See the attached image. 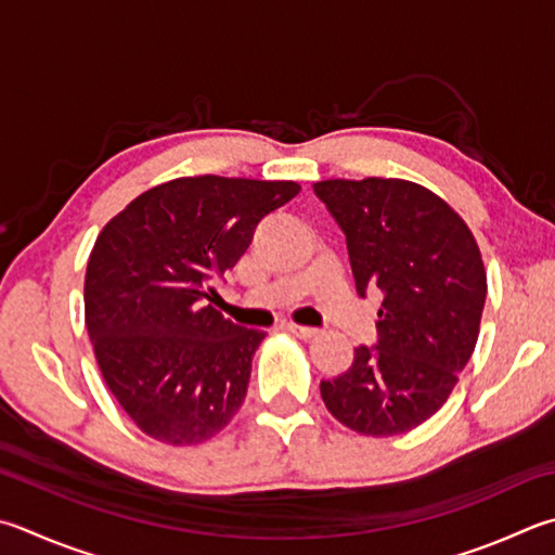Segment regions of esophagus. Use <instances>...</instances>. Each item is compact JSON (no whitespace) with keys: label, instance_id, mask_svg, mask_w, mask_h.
Returning a JSON list of instances; mask_svg holds the SVG:
<instances>
[{"label":"esophagus","instance_id":"esophagus-1","mask_svg":"<svg viewBox=\"0 0 555 555\" xmlns=\"http://www.w3.org/2000/svg\"><path fill=\"white\" fill-rule=\"evenodd\" d=\"M291 335H296L300 339H315L320 335V330L315 327H304V325H296V322H288V325H284Z\"/></svg>","mask_w":555,"mask_h":555}]
</instances>
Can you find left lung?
<instances>
[{
  "mask_svg": "<svg viewBox=\"0 0 555 555\" xmlns=\"http://www.w3.org/2000/svg\"><path fill=\"white\" fill-rule=\"evenodd\" d=\"M312 189L345 230L359 296L383 291L378 345L357 347L320 396L359 435H405L444 405L476 349L488 294L480 247L466 220L415 181L325 179Z\"/></svg>",
  "mask_w": 555,
  "mask_h": 555,
  "instance_id": "8db88e82",
  "label": "left lung"
}]
</instances>
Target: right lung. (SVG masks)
<instances>
[{
  "label": "right lung",
  "mask_w": 555,
  "mask_h": 555,
  "mask_svg": "<svg viewBox=\"0 0 555 555\" xmlns=\"http://www.w3.org/2000/svg\"><path fill=\"white\" fill-rule=\"evenodd\" d=\"M298 181L179 177L102 228L85 274V322L111 396L143 435L194 447L235 417L267 332L214 306L259 220Z\"/></svg>",
  "instance_id": "add662e5"
}]
</instances>
